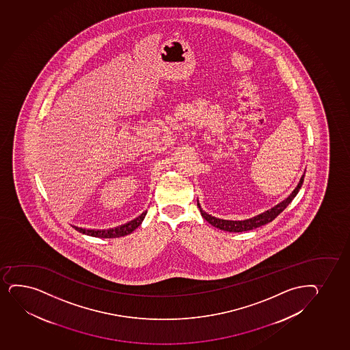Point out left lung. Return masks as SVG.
<instances>
[{
	"instance_id": "obj_1",
	"label": "left lung",
	"mask_w": 350,
	"mask_h": 350,
	"mask_svg": "<svg viewBox=\"0 0 350 350\" xmlns=\"http://www.w3.org/2000/svg\"><path fill=\"white\" fill-rule=\"evenodd\" d=\"M304 178H305V173H304L301 178H300V181H299L297 187H295V189L284 201L278 203L277 205H274L273 208L266 210L264 213H259V215L254 216V217L244 219V221H228V219L213 217V216L205 213L204 210L202 209L198 200H197V206H198V209L201 211L202 217L204 218L205 221L215 226V228L223 230V231H229V232H244V231L256 229V228H259L261 225H265L269 223V221H273L274 218L277 217L279 213H282L286 209V206L291 202L293 201L294 197L297 196V193H299V190H300L302 183H304Z\"/></svg>"
}]
</instances>
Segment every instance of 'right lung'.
Instances as JSON below:
<instances>
[{
  "mask_svg": "<svg viewBox=\"0 0 350 350\" xmlns=\"http://www.w3.org/2000/svg\"><path fill=\"white\" fill-rule=\"evenodd\" d=\"M146 215H147V210L141 213L140 216L134 218L133 221L126 223V224L119 225L117 228H111V229H85V228H79V226H75L72 228L83 233V234H88L91 237L98 238H119L127 236L129 233H132L134 230L137 229V226H140L142 221L145 219Z\"/></svg>",
  "mask_w": 350,
  "mask_h": 350,
  "instance_id": "obj_1",
  "label": "right lung"
}]
</instances>
